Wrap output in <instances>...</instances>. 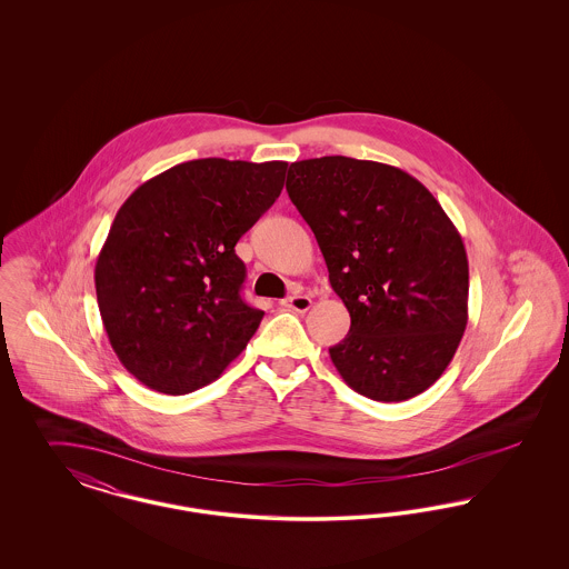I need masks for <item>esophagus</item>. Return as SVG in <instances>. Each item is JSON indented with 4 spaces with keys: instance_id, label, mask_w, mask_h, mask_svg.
<instances>
[{
    "instance_id": "1",
    "label": "esophagus",
    "mask_w": 569,
    "mask_h": 569,
    "mask_svg": "<svg viewBox=\"0 0 569 569\" xmlns=\"http://www.w3.org/2000/svg\"><path fill=\"white\" fill-rule=\"evenodd\" d=\"M281 305H283L286 309H290V311L305 313V311H309V307H311V298L305 297V295H295V297L286 298Z\"/></svg>"
}]
</instances>
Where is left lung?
<instances>
[{"label": "left lung", "instance_id": "1", "mask_svg": "<svg viewBox=\"0 0 569 569\" xmlns=\"http://www.w3.org/2000/svg\"><path fill=\"white\" fill-rule=\"evenodd\" d=\"M286 190L352 318L328 350L341 378L383 403L425 392L467 326L469 264L450 217L401 168L343 156L290 163Z\"/></svg>", "mask_w": 569, "mask_h": 569}]
</instances>
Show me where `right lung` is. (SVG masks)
<instances>
[{
  "mask_svg": "<svg viewBox=\"0 0 569 569\" xmlns=\"http://www.w3.org/2000/svg\"><path fill=\"white\" fill-rule=\"evenodd\" d=\"M288 162L177 163L123 202L96 262L98 307L121 365L188 395L243 352L264 311L241 297L234 244L283 190Z\"/></svg>",
  "mask_w": 569,
  "mask_h": 569,
  "instance_id": "add662e5",
  "label": "right lung"
}]
</instances>
